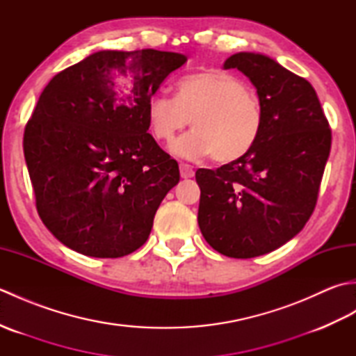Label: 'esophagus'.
<instances>
[{
    "label": "esophagus",
    "instance_id": "34e87169",
    "mask_svg": "<svg viewBox=\"0 0 356 356\" xmlns=\"http://www.w3.org/2000/svg\"><path fill=\"white\" fill-rule=\"evenodd\" d=\"M179 168H180V176H182L184 179H190V177L194 176V170H193L191 165L180 163Z\"/></svg>",
    "mask_w": 356,
    "mask_h": 356
}]
</instances>
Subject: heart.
Instances as JSON below:
<instances>
[{
  "mask_svg": "<svg viewBox=\"0 0 356 356\" xmlns=\"http://www.w3.org/2000/svg\"><path fill=\"white\" fill-rule=\"evenodd\" d=\"M147 116L151 133L165 143H171L191 120L194 130L171 147L174 154L190 161L209 156L217 162L237 161L252 149L263 128L260 101L243 81L220 70L182 78L176 97L153 95Z\"/></svg>",
  "mask_w": 356,
  "mask_h": 356,
  "instance_id": "heart-1",
  "label": "heart"
}]
</instances>
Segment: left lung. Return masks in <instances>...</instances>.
<instances>
[{"mask_svg":"<svg viewBox=\"0 0 356 356\" xmlns=\"http://www.w3.org/2000/svg\"><path fill=\"white\" fill-rule=\"evenodd\" d=\"M237 69L257 88L263 108L259 140L217 170L199 168V226L217 252L252 259L283 246L312 216L332 133L314 87L269 56L240 51Z\"/></svg>","mask_w":356,"mask_h":356,"instance_id":"1","label":"left lung"}]
</instances>
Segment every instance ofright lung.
Segmentation results:
<instances>
[{
    "instance_id": "1",
    "label": "right lung",
    "mask_w": 356,
    "mask_h": 356,
    "mask_svg": "<svg viewBox=\"0 0 356 356\" xmlns=\"http://www.w3.org/2000/svg\"><path fill=\"white\" fill-rule=\"evenodd\" d=\"M185 63L174 51L101 50L42 90L22 145L38 214L67 248L118 259L147 241L180 179L147 133L148 101Z\"/></svg>"
}]
</instances>
